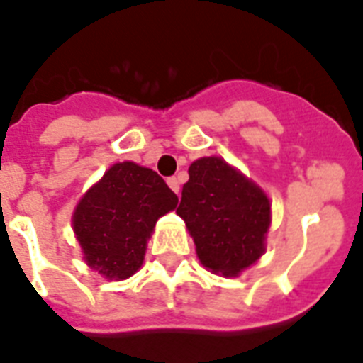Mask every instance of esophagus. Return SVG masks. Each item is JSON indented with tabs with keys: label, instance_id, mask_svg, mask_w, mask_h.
Masks as SVG:
<instances>
[{
	"label": "esophagus",
	"instance_id": "obj_1",
	"mask_svg": "<svg viewBox=\"0 0 363 363\" xmlns=\"http://www.w3.org/2000/svg\"><path fill=\"white\" fill-rule=\"evenodd\" d=\"M167 184H169V188H172V190L175 191L177 196H179V190H181L179 179H177V177H169V179H167Z\"/></svg>",
	"mask_w": 363,
	"mask_h": 363
}]
</instances>
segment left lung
I'll list each match as a JSON object with an SVG mask.
<instances>
[{
	"label": "left lung",
	"instance_id": "1",
	"mask_svg": "<svg viewBox=\"0 0 363 363\" xmlns=\"http://www.w3.org/2000/svg\"><path fill=\"white\" fill-rule=\"evenodd\" d=\"M188 175L177 214L194 237L197 257L212 272L237 276L264 252L268 197L218 156L196 160Z\"/></svg>",
	"mask_w": 363,
	"mask_h": 363
}]
</instances>
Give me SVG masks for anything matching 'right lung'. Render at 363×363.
<instances>
[{"label":"right lung","instance_id":"add662e5","mask_svg":"<svg viewBox=\"0 0 363 363\" xmlns=\"http://www.w3.org/2000/svg\"><path fill=\"white\" fill-rule=\"evenodd\" d=\"M179 197L164 179L134 162L115 164L91 188L72 216L85 263L110 279H126L141 267L156 220Z\"/></svg>","mask_w":363,"mask_h":363}]
</instances>
